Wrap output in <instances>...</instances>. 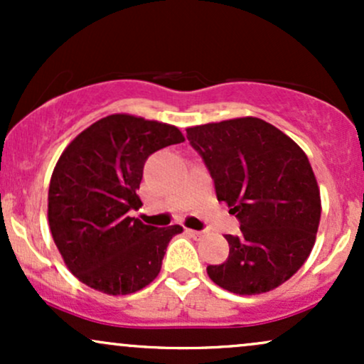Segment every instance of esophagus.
<instances>
[{
  "mask_svg": "<svg viewBox=\"0 0 364 364\" xmlns=\"http://www.w3.org/2000/svg\"><path fill=\"white\" fill-rule=\"evenodd\" d=\"M186 232L190 236H193L195 240H200V237H203V232L202 231H195V229H186Z\"/></svg>",
  "mask_w": 364,
  "mask_h": 364,
  "instance_id": "1",
  "label": "esophagus"
}]
</instances>
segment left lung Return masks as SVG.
Masks as SVG:
<instances>
[{
  "label": "left lung",
  "instance_id": "obj_1",
  "mask_svg": "<svg viewBox=\"0 0 364 364\" xmlns=\"http://www.w3.org/2000/svg\"><path fill=\"white\" fill-rule=\"evenodd\" d=\"M186 139L241 229L225 235L229 257L208 265V277L236 294L275 289L301 269L318 231L320 190L306 154L258 118L188 128Z\"/></svg>",
  "mask_w": 364,
  "mask_h": 364
}]
</instances>
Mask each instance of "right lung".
I'll list each match as a JSON object with an SVG mask.
<instances>
[{
	"instance_id": "obj_1",
	"label": "right lung",
	"mask_w": 364,
	"mask_h": 364,
	"mask_svg": "<svg viewBox=\"0 0 364 364\" xmlns=\"http://www.w3.org/2000/svg\"><path fill=\"white\" fill-rule=\"evenodd\" d=\"M185 136L176 127L111 114L83 129L53 171L48 196L51 235L78 281L106 294H132L161 272L181 225L154 228L129 217L141 205L149 156Z\"/></svg>"
}]
</instances>
